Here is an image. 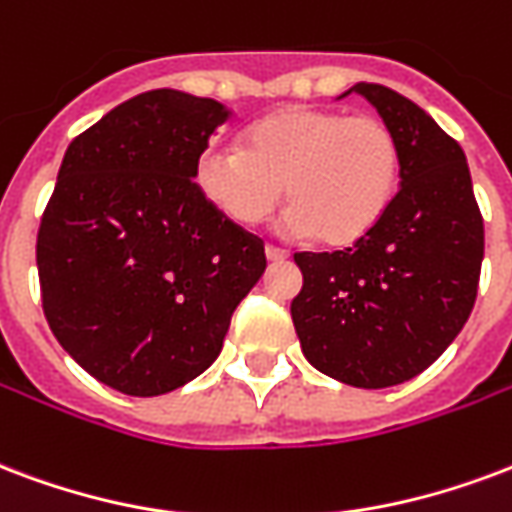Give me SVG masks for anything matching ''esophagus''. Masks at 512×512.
Returning a JSON list of instances; mask_svg holds the SVG:
<instances>
[{"instance_id": "obj_1", "label": "esophagus", "mask_w": 512, "mask_h": 512, "mask_svg": "<svg viewBox=\"0 0 512 512\" xmlns=\"http://www.w3.org/2000/svg\"><path fill=\"white\" fill-rule=\"evenodd\" d=\"M264 253H267V259L270 261H286L288 259V251H283V248H275V245H267V248H264Z\"/></svg>"}]
</instances>
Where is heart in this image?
Masks as SVG:
<instances>
[{
	"label": "heart",
	"mask_w": 512,
	"mask_h": 512,
	"mask_svg": "<svg viewBox=\"0 0 512 512\" xmlns=\"http://www.w3.org/2000/svg\"><path fill=\"white\" fill-rule=\"evenodd\" d=\"M402 148L378 115L291 105L251 124L234 148L205 151L199 191L237 226L270 218L280 199L286 232L345 248L380 224L397 194Z\"/></svg>",
	"instance_id": "1"
}]
</instances>
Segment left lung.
I'll return each instance as SVG.
<instances>
[{
  "mask_svg": "<svg viewBox=\"0 0 512 512\" xmlns=\"http://www.w3.org/2000/svg\"><path fill=\"white\" fill-rule=\"evenodd\" d=\"M351 91L397 134L402 186L380 224L351 248L294 253L302 291L291 318L315 370L348 386L386 388L424 372L467 324L483 215L461 145L432 115L378 83Z\"/></svg>",
  "mask_w": 512,
  "mask_h": 512,
  "instance_id": "left-lung-1",
  "label": "left lung"
}]
</instances>
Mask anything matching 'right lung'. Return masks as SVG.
Returning a JSON list of instances; mask_svg holds the SVG:
<instances>
[{
    "label": "right lung",
    "instance_id": "1",
    "mask_svg": "<svg viewBox=\"0 0 512 512\" xmlns=\"http://www.w3.org/2000/svg\"><path fill=\"white\" fill-rule=\"evenodd\" d=\"M221 102L156 88L69 142L37 232L42 310L61 348L129 397L186 386L218 359L264 242L194 183Z\"/></svg>",
    "mask_w": 512,
    "mask_h": 512
}]
</instances>
